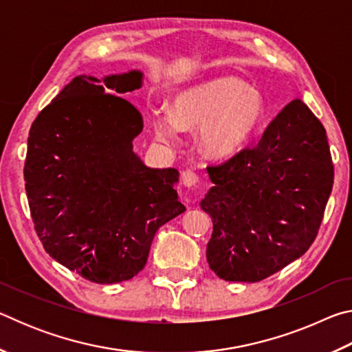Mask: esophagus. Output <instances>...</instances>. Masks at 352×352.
Listing matches in <instances>:
<instances>
[{
  "instance_id": "1",
  "label": "esophagus",
  "mask_w": 352,
  "mask_h": 352,
  "mask_svg": "<svg viewBox=\"0 0 352 352\" xmlns=\"http://www.w3.org/2000/svg\"><path fill=\"white\" fill-rule=\"evenodd\" d=\"M183 184L189 189H197L200 186V175L192 169H186L182 174Z\"/></svg>"
}]
</instances>
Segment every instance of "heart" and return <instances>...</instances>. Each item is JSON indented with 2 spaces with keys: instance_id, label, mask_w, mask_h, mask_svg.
I'll return each mask as SVG.
<instances>
[{
  "instance_id": "b5f03b06",
  "label": "heart",
  "mask_w": 352,
  "mask_h": 352,
  "mask_svg": "<svg viewBox=\"0 0 352 352\" xmlns=\"http://www.w3.org/2000/svg\"><path fill=\"white\" fill-rule=\"evenodd\" d=\"M264 118L262 94L236 77H217L178 94L172 116H153L155 133L174 141L178 127L200 129V144L212 157H228L245 144Z\"/></svg>"
}]
</instances>
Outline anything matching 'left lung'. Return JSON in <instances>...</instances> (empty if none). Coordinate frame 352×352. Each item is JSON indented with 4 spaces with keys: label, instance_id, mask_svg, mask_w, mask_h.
<instances>
[{
    "label": "left lung",
    "instance_id": "left-lung-1",
    "mask_svg": "<svg viewBox=\"0 0 352 352\" xmlns=\"http://www.w3.org/2000/svg\"><path fill=\"white\" fill-rule=\"evenodd\" d=\"M208 174L214 186L200 205L212 217L206 259L219 278L262 281L312 245L333 164L323 124L300 99L284 107L254 146L208 166Z\"/></svg>",
    "mask_w": 352,
    "mask_h": 352
}]
</instances>
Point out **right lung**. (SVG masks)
Masks as SVG:
<instances>
[{"instance_id": "add662e5", "label": "right lung", "mask_w": 352, "mask_h": 352, "mask_svg": "<svg viewBox=\"0 0 352 352\" xmlns=\"http://www.w3.org/2000/svg\"><path fill=\"white\" fill-rule=\"evenodd\" d=\"M141 79L77 76L29 130L23 172L35 233L52 259L96 284L132 279L157 230L186 211L178 170L151 169L133 153L142 115L122 96Z\"/></svg>"}]
</instances>
